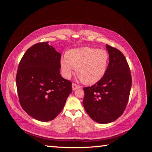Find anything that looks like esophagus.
I'll return each mask as SVG.
<instances>
[{
	"mask_svg": "<svg viewBox=\"0 0 152 152\" xmlns=\"http://www.w3.org/2000/svg\"><path fill=\"white\" fill-rule=\"evenodd\" d=\"M79 88H80V86L77 85V84H75V83H73L72 84V89H73V91H75V90L79 89Z\"/></svg>",
	"mask_w": 152,
	"mask_h": 152,
	"instance_id": "34e87169",
	"label": "esophagus"
}]
</instances>
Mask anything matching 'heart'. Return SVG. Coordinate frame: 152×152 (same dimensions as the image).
<instances>
[{
  "instance_id": "1",
  "label": "heart",
  "mask_w": 152,
  "mask_h": 152,
  "mask_svg": "<svg viewBox=\"0 0 152 152\" xmlns=\"http://www.w3.org/2000/svg\"><path fill=\"white\" fill-rule=\"evenodd\" d=\"M108 64L107 50L87 47L69 50L65 58L60 60L62 73L66 79H70L76 68L77 75L86 84H94L102 79Z\"/></svg>"
}]
</instances>
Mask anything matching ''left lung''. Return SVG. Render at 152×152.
<instances>
[{
    "label": "left lung",
    "instance_id": "obj_1",
    "mask_svg": "<svg viewBox=\"0 0 152 152\" xmlns=\"http://www.w3.org/2000/svg\"><path fill=\"white\" fill-rule=\"evenodd\" d=\"M109 54L108 70L104 76L91 87H84L83 106L95 122L108 124L121 117L129 98L131 74L124 55L118 49L107 45Z\"/></svg>",
    "mask_w": 152,
    "mask_h": 152
}]
</instances>
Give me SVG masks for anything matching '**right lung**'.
Returning a JSON list of instances; mask_svg holds the SVG:
<instances>
[{
	"label": "right lung",
	"mask_w": 152,
	"mask_h": 152,
	"mask_svg": "<svg viewBox=\"0 0 152 152\" xmlns=\"http://www.w3.org/2000/svg\"><path fill=\"white\" fill-rule=\"evenodd\" d=\"M61 53L48 44L32 45L19 63L16 77L20 103L36 120L48 122L61 112L72 93V82L60 74Z\"/></svg>",
	"instance_id": "right-lung-1"
}]
</instances>
